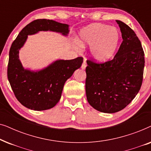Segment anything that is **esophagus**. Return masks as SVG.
<instances>
[{
    "label": "esophagus",
    "instance_id": "1",
    "mask_svg": "<svg viewBox=\"0 0 151 151\" xmlns=\"http://www.w3.org/2000/svg\"><path fill=\"white\" fill-rule=\"evenodd\" d=\"M86 67V61H84L81 66V68H82V69H85Z\"/></svg>",
    "mask_w": 151,
    "mask_h": 151
}]
</instances>
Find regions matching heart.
<instances>
[{
	"label": "heart",
	"mask_w": 151,
	"mask_h": 151,
	"mask_svg": "<svg viewBox=\"0 0 151 151\" xmlns=\"http://www.w3.org/2000/svg\"><path fill=\"white\" fill-rule=\"evenodd\" d=\"M120 34L115 27L103 24H93L84 28L80 34L79 43L82 46L91 45L90 53L95 60L103 62L115 54Z\"/></svg>",
	"instance_id": "1"
}]
</instances>
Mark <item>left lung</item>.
Wrapping results in <instances>:
<instances>
[{"instance_id": "8db88e82", "label": "left lung", "mask_w": 151, "mask_h": 151, "mask_svg": "<svg viewBox=\"0 0 151 151\" xmlns=\"http://www.w3.org/2000/svg\"><path fill=\"white\" fill-rule=\"evenodd\" d=\"M123 41L111 60L96 63L86 60V95L93 108L102 113L122 110L141 88L144 53L135 33L124 22L116 20Z\"/></svg>"}]
</instances>
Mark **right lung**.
Returning a JSON list of instances; mask_svg holds the SVG:
<instances>
[{
	"mask_svg": "<svg viewBox=\"0 0 151 151\" xmlns=\"http://www.w3.org/2000/svg\"><path fill=\"white\" fill-rule=\"evenodd\" d=\"M40 31H52L69 34V25L52 20H35L21 30L12 44L7 66V78L16 98L27 108L43 111L53 108L61 98L64 84L79 69L83 58L58 60L40 71L25 69L19 60V50L27 39Z\"/></svg>",
	"mask_w": 151,
	"mask_h": 151,
	"instance_id": "1",
	"label": "right lung"
}]
</instances>
